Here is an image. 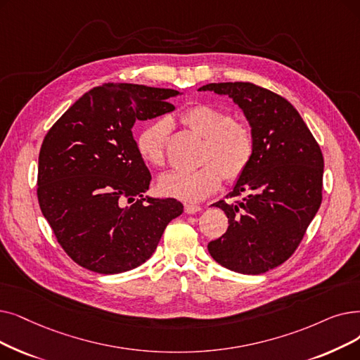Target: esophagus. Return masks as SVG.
Wrapping results in <instances>:
<instances>
[{"label": "esophagus", "mask_w": 360, "mask_h": 360, "mask_svg": "<svg viewBox=\"0 0 360 360\" xmlns=\"http://www.w3.org/2000/svg\"><path fill=\"white\" fill-rule=\"evenodd\" d=\"M184 209H185V213H188V214L201 212V207H200V206H195V205H185Z\"/></svg>", "instance_id": "obj_1"}]
</instances>
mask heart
I'll list each match as a JSON object with an SVG mask.
<instances>
[{"mask_svg": "<svg viewBox=\"0 0 360 360\" xmlns=\"http://www.w3.org/2000/svg\"><path fill=\"white\" fill-rule=\"evenodd\" d=\"M181 122L206 138L201 163L194 170H176L159 179V191L186 202L201 201L221 186L222 176L233 182L243 176L255 154V134L244 122L209 104H195L181 115ZM172 123L162 117L150 123L138 136V150L144 160L155 167L166 163V147Z\"/></svg>", "mask_w": 360, "mask_h": 360, "instance_id": "1", "label": "heart"}]
</instances>
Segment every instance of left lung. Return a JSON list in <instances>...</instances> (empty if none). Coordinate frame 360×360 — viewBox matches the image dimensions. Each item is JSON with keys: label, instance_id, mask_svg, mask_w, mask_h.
I'll return each instance as SVG.
<instances>
[{"label": "left lung", "instance_id": "1", "mask_svg": "<svg viewBox=\"0 0 360 360\" xmlns=\"http://www.w3.org/2000/svg\"><path fill=\"white\" fill-rule=\"evenodd\" d=\"M198 91L228 96L255 134V154L226 198L213 206L228 216V229L210 241V256L247 275L268 272L299 247L322 201L323 155L292 104L250 82L207 84Z\"/></svg>", "mask_w": 360, "mask_h": 360}]
</instances>
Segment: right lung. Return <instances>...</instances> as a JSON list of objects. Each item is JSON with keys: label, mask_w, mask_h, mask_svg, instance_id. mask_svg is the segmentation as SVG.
Listing matches in <instances>:
<instances>
[{"label": "right lung", "mask_w": 360, "mask_h": 360, "mask_svg": "<svg viewBox=\"0 0 360 360\" xmlns=\"http://www.w3.org/2000/svg\"><path fill=\"white\" fill-rule=\"evenodd\" d=\"M179 91L104 84L85 92L46 132L38 162V201L58 244L97 274L131 271L151 257L175 198L144 197L151 175L132 128L175 110Z\"/></svg>", "instance_id": "right-lung-1"}]
</instances>
